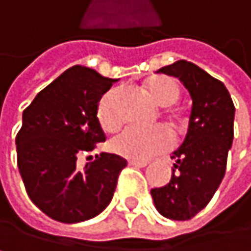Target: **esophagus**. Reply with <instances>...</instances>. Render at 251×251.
I'll use <instances>...</instances> for the list:
<instances>
[{"instance_id": "esophagus-1", "label": "esophagus", "mask_w": 251, "mask_h": 251, "mask_svg": "<svg viewBox=\"0 0 251 251\" xmlns=\"http://www.w3.org/2000/svg\"><path fill=\"white\" fill-rule=\"evenodd\" d=\"M128 164L134 166V167H146L149 164V161H146V160H128Z\"/></svg>"}]
</instances>
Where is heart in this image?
<instances>
[{
  "label": "heart",
  "mask_w": 251,
  "mask_h": 251,
  "mask_svg": "<svg viewBox=\"0 0 251 251\" xmlns=\"http://www.w3.org/2000/svg\"><path fill=\"white\" fill-rule=\"evenodd\" d=\"M145 90L149 98L158 106L173 105L179 96L180 88L172 78L156 76L145 84ZM120 98V88H109L100 98L96 109V117L100 127L106 131H112L120 126V114L117 102ZM173 143L172 134L164 127L140 128L127 126L118 131L109 142L111 149L128 160H148L151 156L167 151Z\"/></svg>",
  "instance_id": "heart-1"
}]
</instances>
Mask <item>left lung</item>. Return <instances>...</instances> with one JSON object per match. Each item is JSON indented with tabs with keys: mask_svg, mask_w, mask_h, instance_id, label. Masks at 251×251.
<instances>
[{
	"mask_svg": "<svg viewBox=\"0 0 251 251\" xmlns=\"http://www.w3.org/2000/svg\"><path fill=\"white\" fill-rule=\"evenodd\" d=\"M156 72L176 76L189 91L192 108L186 136L172 153V179L151 195L164 217L188 221L210 202L225 176L235 106L225 84L191 62L177 60Z\"/></svg>",
	"mask_w": 251,
	"mask_h": 251,
	"instance_id": "1",
	"label": "left lung"
}]
</instances>
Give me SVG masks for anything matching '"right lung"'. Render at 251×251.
Returning <instances> with one entry per match:
<instances>
[{"label":"right lung","instance_id":"obj_1","mask_svg":"<svg viewBox=\"0 0 251 251\" xmlns=\"http://www.w3.org/2000/svg\"><path fill=\"white\" fill-rule=\"evenodd\" d=\"M117 81L76 65L23 111L16 136L17 167L30 201L57 222L78 224L102 213L127 166L121 156L105 152L82 169L76 166L78 155L106 139L96 109Z\"/></svg>","mask_w":251,"mask_h":251}]
</instances>
